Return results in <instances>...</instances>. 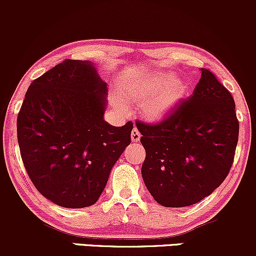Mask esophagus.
Returning a JSON list of instances; mask_svg holds the SVG:
<instances>
[{
	"instance_id": "obj_1",
	"label": "esophagus",
	"mask_w": 256,
	"mask_h": 256,
	"mask_svg": "<svg viewBox=\"0 0 256 256\" xmlns=\"http://www.w3.org/2000/svg\"><path fill=\"white\" fill-rule=\"evenodd\" d=\"M131 140H132V142H134V143L140 142V132L138 131L137 128H134V130H132V132H131Z\"/></svg>"
}]
</instances>
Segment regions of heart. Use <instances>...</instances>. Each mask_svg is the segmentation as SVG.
Returning a JSON list of instances; mask_svg holds the SVG:
<instances>
[{
    "mask_svg": "<svg viewBox=\"0 0 256 256\" xmlns=\"http://www.w3.org/2000/svg\"><path fill=\"white\" fill-rule=\"evenodd\" d=\"M173 76L155 77L144 84H138L126 91V96L136 104H146L143 112L150 120H160L179 104L186 94L183 82H173Z\"/></svg>",
    "mask_w": 256,
    "mask_h": 256,
    "instance_id": "heart-1",
    "label": "heart"
}]
</instances>
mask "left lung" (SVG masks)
Returning a JSON list of instances; mask_svg holds the SVG:
<instances>
[{
  "label": "left lung",
  "mask_w": 256,
  "mask_h": 256,
  "mask_svg": "<svg viewBox=\"0 0 256 256\" xmlns=\"http://www.w3.org/2000/svg\"><path fill=\"white\" fill-rule=\"evenodd\" d=\"M146 149L142 177L155 201L186 207L210 195L230 172L238 142L234 101L210 70L189 98L161 122H136Z\"/></svg>",
  "instance_id": "1"
}]
</instances>
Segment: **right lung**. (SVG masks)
Returning a JSON list of instances; mask_svg holds the SVG:
<instances>
[{
    "instance_id": "right-lung-1",
    "label": "right lung",
    "mask_w": 256,
    "mask_h": 256,
    "mask_svg": "<svg viewBox=\"0 0 256 256\" xmlns=\"http://www.w3.org/2000/svg\"><path fill=\"white\" fill-rule=\"evenodd\" d=\"M107 84L90 61L66 58L30 84L16 119L28 177L64 208L89 207L131 143L132 122H104Z\"/></svg>"
}]
</instances>
